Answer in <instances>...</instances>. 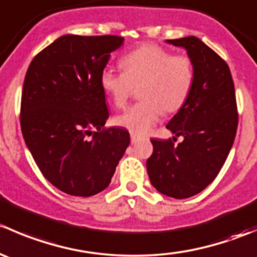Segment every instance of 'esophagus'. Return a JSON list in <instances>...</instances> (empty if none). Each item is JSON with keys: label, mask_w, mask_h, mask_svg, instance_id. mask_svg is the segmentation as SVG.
<instances>
[{"label": "esophagus", "mask_w": 257, "mask_h": 257, "mask_svg": "<svg viewBox=\"0 0 257 257\" xmlns=\"http://www.w3.org/2000/svg\"><path fill=\"white\" fill-rule=\"evenodd\" d=\"M139 141H141V138H139V137L137 136V134L131 133V142H132V144H137Z\"/></svg>", "instance_id": "34e87169"}]
</instances>
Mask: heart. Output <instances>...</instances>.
<instances>
[{"label": "heart", "instance_id": "obj_1", "mask_svg": "<svg viewBox=\"0 0 257 257\" xmlns=\"http://www.w3.org/2000/svg\"><path fill=\"white\" fill-rule=\"evenodd\" d=\"M123 71L104 68L100 85L114 107L123 108L141 85L136 103L115 118L116 125L143 136L163 113H175L185 104L194 84V64L185 54H173L157 45H144L120 59Z\"/></svg>", "mask_w": 257, "mask_h": 257}]
</instances>
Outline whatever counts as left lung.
<instances>
[{
    "label": "left lung",
    "mask_w": 257,
    "mask_h": 257,
    "mask_svg": "<svg viewBox=\"0 0 257 257\" xmlns=\"http://www.w3.org/2000/svg\"><path fill=\"white\" fill-rule=\"evenodd\" d=\"M184 47L194 64V84L185 104L167 128L184 141L177 146L152 139L147 160L150 183L159 193L186 199L203 191L216 178L234 144L237 107L226 62L194 36L168 40Z\"/></svg>",
    "instance_id": "1"
}]
</instances>
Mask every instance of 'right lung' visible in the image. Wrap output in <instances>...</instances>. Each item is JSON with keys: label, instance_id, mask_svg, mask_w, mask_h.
Segmentation results:
<instances>
[{"label": "right lung", "instance_id": "obj_1", "mask_svg": "<svg viewBox=\"0 0 257 257\" xmlns=\"http://www.w3.org/2000/svg\"><path fill=\"white\" fill-rule=\"evenodd\" d=\"M123 41L62 36L32 59L26 73L23 139L43 177L68 195L87 198L104 190L131 143L125 129L103 128L109 112L100 73Z\"/></svg>", "mask_w": 257, "mask_h": 257}]
</instances>
